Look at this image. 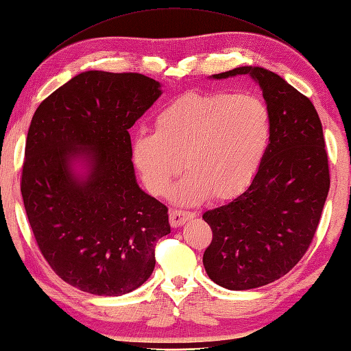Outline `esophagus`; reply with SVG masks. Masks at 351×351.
I'll use <instances>...</instances> for the list:
<instances>
[{
    "label": "esophagus",
    "instance_id": "1",
    "mask_svg": "<svg viewBox=\"0 0 351 351\" xmlns=\"http://www.w3.org/2000/svg\"><path fill=\"white\" fill-rule=\"evenodd\" d=\"M195 216L193 212H188V210H171L169 212V223L171 227H180L186 221L192 219V217Z\"/></svg>",
    "mask_w": 351,
    "mask_h": 351
}]
</instances>
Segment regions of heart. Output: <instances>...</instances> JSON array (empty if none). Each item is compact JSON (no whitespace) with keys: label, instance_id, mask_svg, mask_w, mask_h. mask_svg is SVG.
Returning <instances> with one entry per match:
<instances>
[{"label":"heart","instance_id":"obj_1","mask_svg":"<svg viewBox=\"0 0 351 351\" xmlns=\"http://www.w3.org/2000/svg\"><path fill=\"white\" fill-rule=\"evenodd\" d=\"M271 126L270 108L256 95L186 93L156 115V132L134 138L132 158L154 197L168 195L184 165L188 173L173 192L177 202L228 201L255 180Z\"/></svg>","mask_w":351,"mask_h":351}]
</instances>
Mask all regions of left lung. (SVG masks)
Segmentation results:
<instances>
[{"instance_id": "obj_1", "label": "left lung", "mask_w": 351, "mask_h": 351, "mask_svg": "<svg viewBox=\"0 0 351 351\" xmlns=\"http://www.w3.org/2000/svg\"><path fill=\"white\" fill-rule=\"evenodd\" d=\"M251 75L271 111V141L251 186L202 215L213 237L202 263L228 290H251L287 275L306 254L328 198L330 174L313 102L263 67H237L215 80Z\"/></svg>"}]
</instances>
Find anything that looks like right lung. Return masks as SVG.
Listing matches in <instances>:
<instances>
[{
	"label": "right lung",
	"instance_id": "right-lung-1",
	"mask_svg": "<svg viewBox=\"0 0 351 351\" xmlns=\"http://www.w3.org/2000/svg\"><path fill=\"white\" fill-rule=\"evenodd\" d=\"M162 95L141 73L90 70L46 97L31 120L21 192L37 246L80 290L121 295L153 274L168 207L139 189L129 129ZM88 160L85 178L73 162Z\"/></svg>",
	"mask_w": 351,
	"mask_h": 351
}]
</instances>
